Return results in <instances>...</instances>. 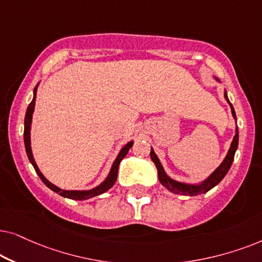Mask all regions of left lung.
I'll list each match as a JSON object with an SVG mask.
<instances>
[{
  "label": "left lung",
  "instance_id": "left-lung-1",
  "mask_svg": "<svg viewBox=\"0 0 262 262\" xmlns=\"http://www.w3.org/2000/svg\"><path fill=\"white\" fill-rule=\"evenodd\" d=\"M213 79L217 82L222 83L221 80H219L218 78H215V76H213ZM224 98L230 105L232 117L235 118V122L237 123L235 109H233L232 104L230 103V100L228 98V92H226L225 89H224ZM237 147H238V128H237V125H236L235 137H233V139H232L231 145H230V148H229L228 153H226L224 160H223V162L221 163V165H219L217 169H215L214 171L211 173L210 176L206 177V179H205L204 181H201V182H199V183H187V182H181V181L173 180L172 177H170L165 172V170H164V167L162 165V163H160L158 156L156 155L155 149H153L152 147H151V152H149V156H151V159L153 160V163H155L157 170H158L159 182L162 183L164 187L167 188V189H169L170 191H172V193H175V194L188 195V196H195V195L207 193L208 190H211L212 188L217 186V184L221 182L223 179H224L225 175L228 173V171L230 170V167H231V164L233 162V157H235Z\"/></svg>",
  "mask_w": 262,
  "mask_h": 262
}]
</instances>
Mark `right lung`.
Listing matches in <instances>:
<instances>
[{
    "mask_svg": "<svg viewBox=\"0 0 262 262\" xmlns=\"http://www.w3.org/2000/svg\"><path fill=\"white\" fill-rule=\"evenodd\" d=\"M38 85L39 82L37 83L36 87L33 90V99L32 102L30 103L29 107L26 110V115H25V123H24V142H25V148H26V153L27 157H29L30 163L32 164L34 170H36L37 175L40 177V180L43 181V183L45 186L50 188L51 190H54L55 193L60 194L61 196L63 198H68V199H73V200H87V199H91L93 196H97V195H100L103 193H105L106 190H109L111 187L114 186L115 182L117 180V172H118V166H120L121 160L127 156V153L129 152V148H132L134 141H129L125 144L123 147L120 149L118 155L116 158H115L113 165L110 167V171L107 173V176L105 177V180L103 181L102 183H99L97 187L91 188V189H86V190H66L62 189V188L55 186L54 183H51L47 177H45L41 171L39 170V167L36 164V160L33 158V153H32V147H31V125H32V115L34 113V106H36V97H37V90H38Z\"/></svg>",
    "mask_w": 262,
    "mask_h": 262,
    "instance_id": "right-lung-1",
    "label": "right lung"
}]
</instances>
